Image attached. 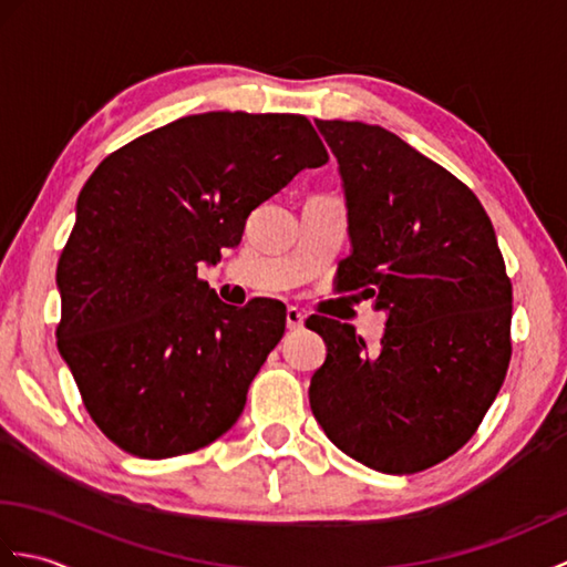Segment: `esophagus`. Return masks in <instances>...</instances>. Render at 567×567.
<instances>
[{"instance_id": "esophagus-1", "label": "esophagus", "mask_w": 567, "mask_h": 567, "mask_svg": "<svg viewBox=\"0 0 567 567\" xmlns=\"http://www.w3.org/2000/svg\"><path fill=\"white\" fill-rule=\"evenodd\" d=\"M305 327V315H302V309H297V307H287V329L290 331H299Z\"/></svg>"}]
</instances>
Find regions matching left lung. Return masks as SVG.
Returning a JSON list of instances; mask_svg holds the SVG:
<instances>
[{"label":"left lung","instance_id":"8db88e82","mask_svg":"<svg viewBox=\"0 0 567 567\" xmlns=\"http://www.w3.org/2000/svg\"><path fill=\"white\" fill-rule=\"evenodd\" d=\"M339 161L353 250L339 292L388 311L370 351L311 317L327 360L309 384L323 433L372 470L412 475L461 451L512 358V282L473 189L382 126L321 122Z\"/></svg>","mask_w":567,"mask_h":567}]
</instances>
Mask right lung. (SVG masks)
<instances>
[{
  "label": "right lung",
  "instance_id": "right-lung-1",
  "mask_svg": "<svg viewBox=\"0 0 567 567\" xmlns=\"http://www.w3.org/2000/svg\"><path fill=\"white\" fill-rule=\"evenodd\" d=\"M329 153L302 114L207 112L97 165L58 260V351L94 424L161 461L236 424L282 339L280 302L224 305L197 277L240 244L248 214Z\"/></svg>",
  "mask_w": 567,
  "mask_h": 567
}]
</instances>
